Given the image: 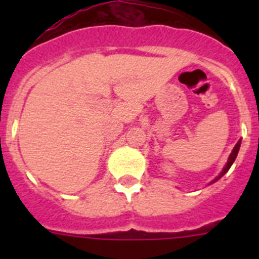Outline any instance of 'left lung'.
Here are the masks:
<instances>
[{
    "label": "left lung",
    "mask_w": 259,
    "mask_h": 259,
    "mask_svg": "<svg viewBox=\"0 0 259 259\" xmlns=\"http://www.w3.org/2000/svg\"><path fill=\"white\" fill-rule=\"evenodd\" d=\"M240 145H241V140H239V143H237L236 145H235V148H233L232 153H231L230 158H228V162H227V164H226V167H224V168H223V171H222V172H221V175H219V178H221V176H223L224 174H226V172H227L228 170H230V167L232 166L233 161H235V159H236V157H237V153H239V149H240ZM219 178H218V179H219ZM218 179H215V180H218Z\"/></svg>",
    "instance_id": "obj_1"
}]
</instances>
